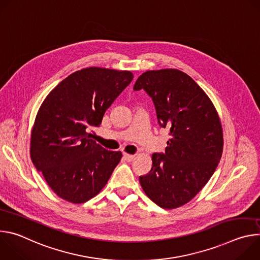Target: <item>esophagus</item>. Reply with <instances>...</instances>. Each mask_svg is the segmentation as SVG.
Instances as JSON below:
<instances>
[{"instance_id": "obj_1", "label": "esophagus", "mask_w": 260, "mask_h": 260, "mask_svg": "<svg viewBox=\"0 0 260 260\" xmlns=\"http://www.w3.org/2000/svg\"><path fill=\"white\" fill-rule=\"evenodd\" d=\"M123 157L125 158L126 161H133L135 159V155H131V154H127V153H124Z\"/></svg>"}]
</instances>
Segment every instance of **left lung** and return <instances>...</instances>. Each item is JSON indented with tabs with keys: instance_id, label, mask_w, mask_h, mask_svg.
<instances>
[{
	"instance_id": "obj_1",
	"label": "left lung",
	"mask_w": 260,
	"mask_h": 260,
	"mask_svg": "<svg viewBox=\"0 0 260 260\" xmlns=\"http://www.w3.org/2000/svg\"><path fill=\"white\" fill-rule=\"evenodd\" d=\"M134 89L151 96L158 123L171 136L166 153L152 154V168L140 184L157 206L179 208L204 188L220 161L223 131L218 112L198 83L177 69L147 71Z\"/></svg>"
}]
</instances>
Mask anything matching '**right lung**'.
I'll return each mask as SVG.
<instances>
[{"instance_id": "right-lung-1", "label": "right lung", "mask_w": 260, "mask_h": 260, "mask_svg": "<svg viewBox=\"0 0 260 260\" xmlns=\"http://www.w3.org/2000/svg\"><path fill=\"white\" fill-rule=\"evenodd\" d=\"M129 71L90 67L74 72L45 98L30 133V158L60 199L82 204L105 187L122 153L91 139L107 109L132 82Z\"/></svg>"}]
</instances>
